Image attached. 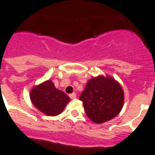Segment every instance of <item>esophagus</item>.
<instances>
[{
    "label": "esophagus",
    "instance_id": "esophagus-1",
    "mask_svg": "<svg viewBox=\"0 0 155 155\" xmlns=\"http://www.w3.org/2000/svg\"><path fill=\"white\" fill-rule=\"evenodd\" d=\"M70 97H71V99H75V98L77 97V95H76V93H75V92H74V93H72V94H71V95H70Z\"/></svg>",
    "mask_w": 155,
    "mask_h": 155
}]
</instances>
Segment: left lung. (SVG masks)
I'll return each mask as SVG.
<instances>
[{"label":"left lung","mask_w":155,"mask_h":155,"mask_svg":"<svg viewBox=\"0 0 155 155\" xmlns=\"http://www.w3.org/2000/svg\"><path fill=\"white\" fill-rule=\"evenodd\" d=\"M80 100L88 118L101 124L121 112L125 97L122 87L115 79L108 75H99L88 81Z\"/></svg>","instance_id":"left-lung-1"}]
</instances>
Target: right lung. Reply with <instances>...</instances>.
Segmentation results:
<instances>
[{"label":"right lung","instance_id":"obj_1","mask_svg":"<svg viewBox=\"0 0 155 155\" xmlns=\"http://www.w3.org/2000/svg\"><path fill=\"white\" fill-rule=\"evenodd\" d=\"M30 98L33 105L48 116L59 115L71 100L50 80L34 86L30 91Z\"/></svg>","mask_w":155,"mask_h":155}]
</instances>
